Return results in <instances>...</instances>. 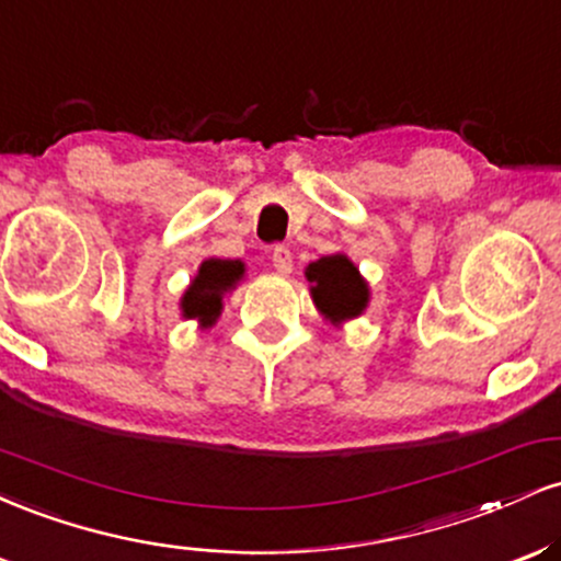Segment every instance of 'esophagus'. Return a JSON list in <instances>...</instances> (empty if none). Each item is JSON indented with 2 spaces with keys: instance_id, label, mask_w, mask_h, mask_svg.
I'll return each mask as SVG.
<instances>
[{
  "instance_id": "34e87169",
  "label": "esophagus",
  "mask_w": 561,
  "mask_h": 561,
  "mask_svg": "<svg viewBox=\"0 0 561 561\" xmlns=\"http://www.w3.org/2000/svg\"><path fill=\"white\" fill-rule=\"evenodd\" d=\"M272 263L279 274H289L293 272V253H289L287 248H282V244H276L272 253Z\"/></svg>"
}]
</instances>
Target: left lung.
Listing matches in <instances>:
<instances>
[{
	"label": "left lung",
	"instance_id": "8db88e82",
	"mask_svg": "<svg viewBox=\"0 0 561 561\" xmlns=\"http://www.w3.org/2000/svg\"><path fill=\"white\" fill-rule=\"evenodd\" d=\"M306 279L319 313L332 324L362 317L369 306V285L347 255L334 253L308 263Z\"/></svg>",
	"mask_w": 561,
	"mask_h": 561
}]
</instances>
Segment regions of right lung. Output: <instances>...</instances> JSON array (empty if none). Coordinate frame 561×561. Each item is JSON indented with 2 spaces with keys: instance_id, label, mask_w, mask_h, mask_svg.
I'll return each instance as SVG.
<instances>
[{
  "instance_id": "1",
  "label": "right lung",
  "mask_w": 561,
  "mask_h": 561,
  "mask_svg": "<svg viewBox=\"0 0 561 561\" xmlns=\"http://www.w3.org/2000/svg\"><path fill=\"white\" fill-rule=\"evenodd\" d=\"M242 276V261L208 259L199 263L197 276L182 295V317L197 319L203 327L216 324V319L221 317L224 295H227L229 289H234Z\"/></svg>"
}]
</instances>
